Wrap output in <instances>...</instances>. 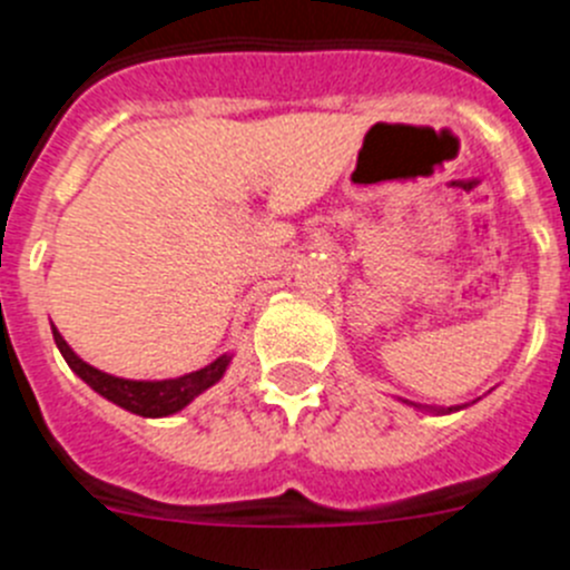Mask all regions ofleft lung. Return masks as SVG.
I'll return each mask as SVG.
<instances>
[{
  "instance_id": "obj_1",
  "label": "left lung",
  "mask_w": 570,
  "mask_h": 570,
  "mask_svg": "<svg viewBox=\"0 0 570 570\" xmlns=\"http://www.w3.org/2000/svg\"><path fill=\"white\" fill-rule=\"evenodd\" d=\"M428 411H435V407H428ZM450 411H459V407H446V411H435V413H450Z\"/></svg>"
}]
</instances>
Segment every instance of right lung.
<instances>
[{
  "mask_svg": "<svg viewBox=\"0 0 570 570\" xmlns=\"http://www.w3.org/2000/svg\"><path fill=\"white\" fill-rule=\"evenodd\" d=\"M52 340H56L61 357L67 360V365L92 387L95 393H100L104 399L115 402L117 407L124 411L137 413V416L146 419H163L179 413L183 407H188L199 393H205L207 387L216 385V382L225 376L230 357L222 354L219 360H213L205 368L194 371V374L177 376V380H124V376H111L104 371L92 368L89 363H83L76 351L69 348L67 340L58 334V328L52 326Z\"/></svg>",
  "mask_w": 570,
  "mask_h": 570,
  "instance_id": "1",
  "label": "right lung"
}]
</instances>
